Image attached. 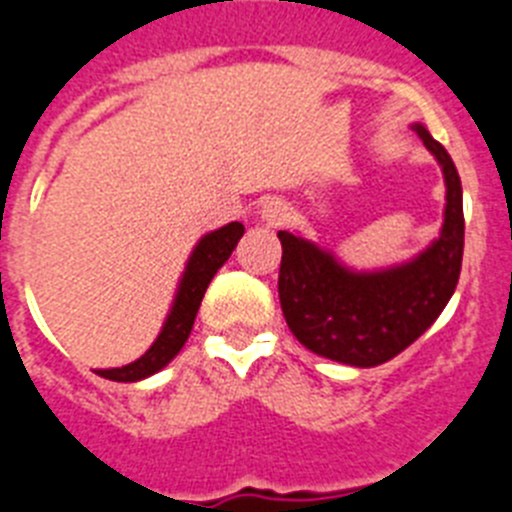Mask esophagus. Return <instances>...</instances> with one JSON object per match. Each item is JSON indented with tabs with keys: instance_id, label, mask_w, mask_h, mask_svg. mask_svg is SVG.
<instances>
[{
	"instance_id": "1",
	"label": "esophagus",
	"mask_w": 512,
	"mask_h": 512,
	"mask_svg": "<svg viewBox=\"0 0 512 512\" xmlns=\"http://www.w3.org/2000/svg\"><path fill=\"white\" fill-rule=\"evenodd\" d=\"M287 215H289L287 205H284L282 200H274V197H271V200H266L259 210L261 223L271 225V228H274V225H282L284 220H287Z\"/></svg>"
}]
</instances>
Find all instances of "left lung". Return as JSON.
<instances>
[{"mask_svg":"<svg viewBox=\"0 0 512 512\" xmlns=\"http://www.w3.org/2000/svg\"><path fill=\"white\" fill-rule=\"evenodd\" d=\"M446 182L441 235L405 264L356 271L302 235L279 230V302L297 341L348 366H379L418 341L449 305L464 253L461 179L446 148L415 122Z\"/></svg>","mask_w":512,"mask_h":512,"instance_id":"obj_1","label":"left lung"}]
</instances>
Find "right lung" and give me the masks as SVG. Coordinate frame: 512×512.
<instances>
[{
	"instance_id": "1",
	"label": "right lung",
	"mask_w": 512,
	"mask_h": 512,
	"mask_svg": "<svg viewBox=\"0 0 512 512\" xmlns=\"http://www.w3.org/2000/svg\"><path fill=\"white\" fill-rule=\"evenodd\" d=\"M243 230L246 228L241 223H228L220 230L202 235L200 243L194 246L192 256H189L187 266H184V274L179 279V287H176L164 328H161L156 341L151 343V348L140 359H135L133 364L117 366V369H99V377L112 379V382H140V379L161 372L182 351L189 333H192L194 318H197V310H200L202 297L207 292V284L212 282L217 269L230 259L233 248L241 241Z\"/></svg>"
}]
</instances>
